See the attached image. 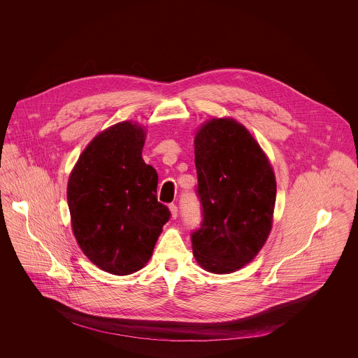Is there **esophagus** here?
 <instances>
[{"label": "esophagus", "instance_id": "esophagus-1", "mask_svg": "<svg viewBox=\"0 0 358 358\" xmlns=\"http://www.w3.org/2000/svg\"><path fill=\"white\" fill-rule=\"evenodd\" d=\"M169 210H171L172 219H176L178 217V206H176V204H169Z\"/></svg>", "mask_w": 358, "mask_h": 358}]
</instances>
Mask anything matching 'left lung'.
Listing matches in <instances>:
<instances>
[{
	"label": "left lung",
	"instance_id": "8db88e82",
	"mask_svg": "<svg viewBox=\"0 0 358 358\" xmlns=\"http://www.w3.org/2000/svg\"><path fill=\"white\" fill-rule=\"evenodd\" d=\"M201 224L192 233L193 254L210 273L250 263L271 230L277 185L260 146L238 122L208 121L194 141Z\"/></svg>",
	"mask_w": 358,
	"mask_h": 358
}]
</instances>
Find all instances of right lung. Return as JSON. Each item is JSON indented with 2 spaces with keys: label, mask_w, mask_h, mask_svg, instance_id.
I'll list each match as a JSON object with an SVG mask.
<instances>
[{
  "label": "right lung",
  "mask_w": 358,
  "mask_h": 358,
  "mask_svg": "<svg viewBox=\"0 0 358 358\" xmlns=\"http://www.w3.org/2000/svg\"><path fill=\"white\" fill-rule=\"evenodd\" d=\"M145 132L120 122L98 135L80 155L67 185L76 240L104 271L127 275L141 270L169 220L157 200L158 175L142 158Z\"/></svg>",
  "instance_id": "obj_1"
}]
</instances>
